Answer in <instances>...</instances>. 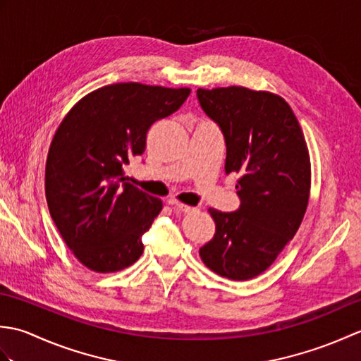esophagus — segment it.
Returning <instances> with one entry per match:
<instances>
[{
	"label": "esophagus",
	"instance_id": "esophagus-1",
	"mask_svg": "<svg viewBox=\"0 0 361 361\" xmlns=\"http://www.w3.org/2000/svg\"><path fill=\"white\" fill-rule=\"evenodd\" d=\"M171 204H173L176 209L178 211H181V212H192V211H195V208H192V206H188V204H185V203H180V202H169Z\"/></svg>",
	"mask_w": 361,
	"mask_h": 361
}]
</instances>
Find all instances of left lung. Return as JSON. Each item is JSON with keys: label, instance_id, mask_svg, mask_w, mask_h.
<instances>
[{"label": "left lung", "instance_id": "left-lung-1", "mask_svg": "<svg viewBox=\"0 0 361 361\" xmlns=\"http://www.w3.org/2000/svg\"><path fill=\"white\" fill-rule=\"evenodd\" d=\"M197 97L225 136V172L240 173L239 209L209 208L216 234L200 257L224 278L248 281L274 262L301 225L310 194L309 149L278 94L226 87L198 88Z\"/></svg>", "mask_w": 361, "mask_h": 361}]
</instances>
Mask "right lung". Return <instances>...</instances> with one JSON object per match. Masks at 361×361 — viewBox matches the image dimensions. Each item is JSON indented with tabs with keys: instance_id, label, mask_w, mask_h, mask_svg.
Returning <instances> with one entry per match:
<instances>
[{
	"instance_id": "obj_1",
	"label": "right lung",
	"mask_w": 361,
	"mask_h": 361,
	"mask_svg": "<svg viewBox=\"0 0 361 361\" xmlns=\"http://www.w3.org/2000/svg\"><path fill=\"white\" fill-rule=\"evenodd\" d=\"M189 94V88L113 83L82 97L59 126L46 159V200L68 248L90 270L119 271L141 257L142 234L163 202L128 183L124 167L144 153L153 122Z\"/></svg>"
}]
</instances>
